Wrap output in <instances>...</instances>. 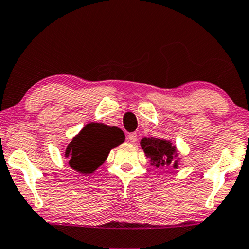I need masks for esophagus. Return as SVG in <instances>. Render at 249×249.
Instances as JSON below:
<instances>
[{
    "label": "esophagus",
    "instance_id": "34e87169",
    "mask_svg": "<svg viewBox=\"0 0 249 249\" xmlns=\"http://www.w3.org/2000/svg\"><path fill=\"white\" fill-rule=\"evenodd\" d=\"M136 140H138V135H136V133H129L127 135V141L131 142V143H134Z\"/></svg>",
    "mask_w": 249,
    "mask_h": 249
}]
</instances>
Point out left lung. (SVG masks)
I'll list each match as a JSON object with an SVG mask.
<instances>
[{
  "label": "left lung",
  "instance_id": "obj_1",
  "mask_svg": "<svg viewBox=\"0 0 249 249\" xmlns=\"http://www.w3.org/2000/svg\"><path fill=\"white\" fill-rule=\"evenodd\" d=\"M140 144L153 167H173L175 169L178 168L179 158H178L177 149L169 140L143 138Z\"/></svg>",
  "mask_w": 249,
  "mask_h": 249
}]
</instances>
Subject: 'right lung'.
I'll return each instance as SVG.
<instances>
[{
  "mask_svg": "<svg viewBox=\"0 0 249 249\" xmlns=\"http://www.w3.org/2000/svg\"><path fill=\"white\" fill-rule=\"evenodd\" d=\"M121 128L103 123H89L70 142L65 157L72 169L79 173L92 174L106 161L110 150L124 142Z\"/></svg>",
  "mask_w": 249,
  "mask_h": 249,
  "instance_id": "add662e5",
  "label": "right lung"
}]
</instances>
